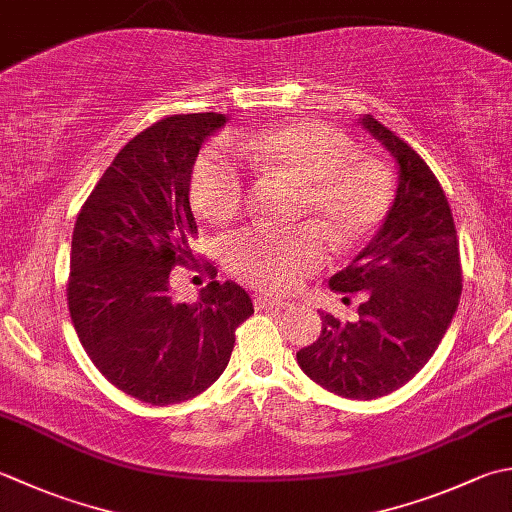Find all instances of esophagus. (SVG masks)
Masks as SVG:
<instances>
[{
	"instance_id": "obj_1",
	"label": "esophagus",
	"mask_w": 512,
	"mask_h": 512,
	"mask_svg": "<svg viewBox=\"0 0 512 512\" xmlns=\"http://www.w3.org/2000/svg\"><path fill=\"white\" fill-rule=\"evenodd\" d=\"M286 302H279V299L273 297H255V308L257 310H279V308H286Z\"/></svg>"
}]
</instances>
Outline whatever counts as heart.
<instances>
[{"label":"heart","instance_id":"1","mask_svg":"<svg viewBox=\"0 0 512 512\" xmlns=\"http://www.w3.org/2000/svg\"><path fill=\"white\" fill-rule=\"evenodd\" d=\"M239 148L264 173L304 184L297 213L320 226H255L228 239V268L266 293H286L322 266L325 232L342 250L364 244L384 224L393 204V179L386 166L375 157L355 155L353 142L342 130L322 122L295 119L257 130L246 135ZM190 202L208 222L235 219L246 202L242 164L222 148H206L190 173Z\"/></svg>","mask_w":512,"mask_h":512}]
</instances>
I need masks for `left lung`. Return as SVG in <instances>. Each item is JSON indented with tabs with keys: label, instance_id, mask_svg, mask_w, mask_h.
<instances>
[{
	"label": "left lung",
	"instance_id": "1",
	"mask_svg": "<svg viewBox=\"0 0 512 512\" xmlns=\"http://www.w3.org/2000/svg\"><path fill=\"white\" fill-rule=\"evenodd\" d=\"M399 168L395 202L353 262L330 277L335 293H359L357 322L322 313V335L297 353L330 393L377 399L410 382L437 350L462 295L459 239L448 199L417 150L373 115L359 119Z\"/></svg>",
	"mask_w": 512,
	"mask_h": 512
}]
</instances>
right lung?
I'll list each match as a JSON object with an SVG mask.
<instances>
[{"mask_svg": "<svg viewBox=\"0 0 512 512\" xmlns=\"http://www.w3.org/2000/svg\"><path fill=\"white\" fill-rule=\"evenodd\" d=\"M226 115H170L119 150L79 210L70 244L68 310L79 342L110 384L153 406L215 384L253 302L217 268L195 304L175 302L170 273L197 259L190 173Z\"/></svg>", "mask_w": 512, "mask_h": 512, "instance_id": "1", "label": "right lung"}]
</instances>
